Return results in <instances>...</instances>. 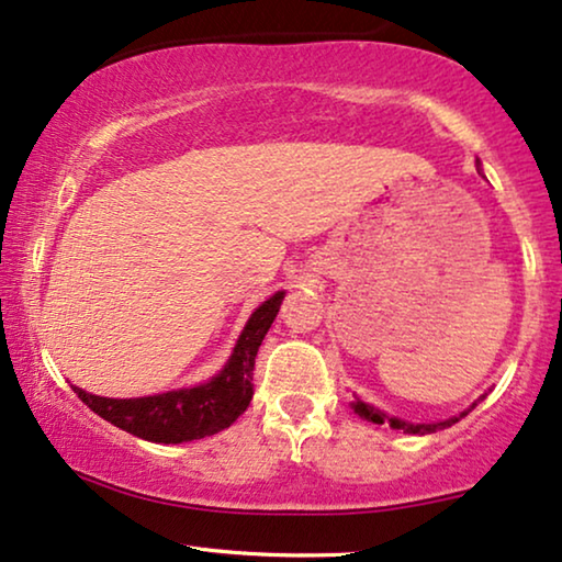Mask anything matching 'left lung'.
<instances>
[{
  "mask_svg": "<svg viewBox=\"0 0 562 562\" xmlns=\"http://www.w3.org/2000/svg\"><path fill=\"white\" fill-rule=\"evenodd\" d=\"M477 164H481V161H477ZM481 175H483V171H481ZM483 398H485V395H481V398H477V401H483ZM477 401L468 411H462V414H458V416L445 418V422H429V424H414V422H406V418L387 416L385 411L370 406V403H364L362 398H357V395H355V401H351V408H355L357 416L368 418V422H372V424H391L393 429H403V434H434V431H439V429H447V426L458 424L460 418H465L470 411L477 406Z\"/></svg>",
  "mask_w": 562,
  "mask_h": 562,
  "instance_id": "8db88e82",
  "label": "left lung"
}]
</instances>
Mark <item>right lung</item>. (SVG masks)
I'll return each instance as SVG.
<instances>
[{
  "mask_svg": "<svg viewBox=\"0 0 562 562\" xmlns=\"http://www.w3.org/2000/svg\"><path fill=\"white\" fill-rule=\"evenodd\" d=\"M285 290H277L246 321L228 362L207 383L144 398H102L71 385L74 393L117 429L156 445H182L228 429L249 408L254 395V359L280 311Z\"/></svg>",
  "mask_w": 562,
  "mask_h": 562,
  "instance_id": "add662e5",
  "label": "right lung"
}]
</instances>
